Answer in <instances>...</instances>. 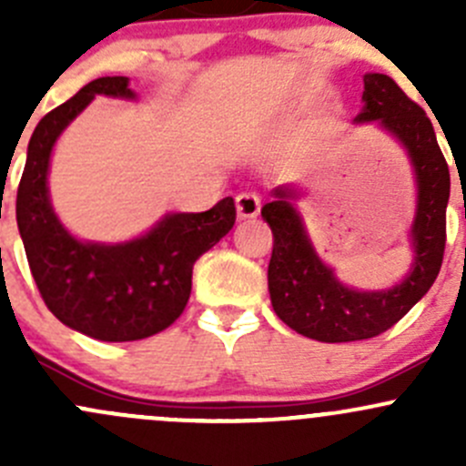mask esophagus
I'll list each match as a JSON object with an SVG mask.
<instances>
[{
	"mask_svg": "<svg viewBox=\"0 0 466 466\" xmlns=\"http://www.w3.org/2000/svg\"><path fill=\"white\" fill-rule=\"evenodd\" d=\"M234 203H237L238 218H255L261 209V198L257 194H252V191L238 194L237 198H234Z\"/></svg>",
	"mask_w": 466,
	"mask_h": 466,
	"instance_id": "obj_1",
	"label": "esophagus"
}]
</instances>
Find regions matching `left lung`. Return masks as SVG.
I'll use <instances>...</instances> for the list:
<instances>
[{
  "instance_id": "left-lung-1",
  "label": "left lung",
  "mask_w": 466,
  "mask_h": 466,
  "mask_svg": "<svg viewBox=\"0 0 466 466\" xmlns=\"http://www.w3.org/2000/svg\"><path fill=\"white\" fill-rule=\"evenodd\" d=\"M363 86V110L354 124H377L397 139L415 176L417 207L408 232L412 263L403 279L380 290L342 284L313 248L295 185L275 187L270 203L261 207L275 238L268 263L272 309L293 331L320 342L365 340L388 331L429 293L444 257L451 176L433 124L385 74H365Z\"/></svg>"
}]
</instances>
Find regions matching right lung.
Here are the masks:
<instances>
[{"mask_svg": "<svg viewBox=\"0 0 466 466\" xmlns=\"http://www.w3.org/2000/svg\"><path fill=\"white\" fill-rule=\"evenodd\" d=\"M94 96L137 101L130 78L103 76L40 119L17 187V228L42 299L60 322L103 342L155 336L185 311L194 263L237 220L234 200L211 209L171 211L148 232L121 243L81 241L54 211L49 164L63 130Z\"/></svg>", "mask_w": 466, "mask_h": 466, "instance_id": "1", "label": "right lung"}]
</instances>
